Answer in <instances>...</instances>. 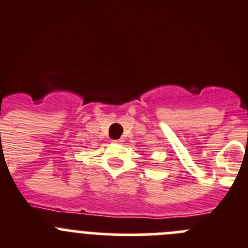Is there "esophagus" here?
<instances>
[{
  "instance_id": "esophagus-1",
  "label": "esophagus",
  "mask_w": 248,
  "mask_h": 248,
  "mask_svg": "<svg viewBox=\"0 0 248 248\" xmlns=\"http://www.w3.org/2000/svg\"><path fill=\"white\" fill-rule=\"evenodd\" d=\"M113 142H115V143H122L123 140H122V139H119V140H114V141H113Z\"/></svg>"
}]
</instances>
